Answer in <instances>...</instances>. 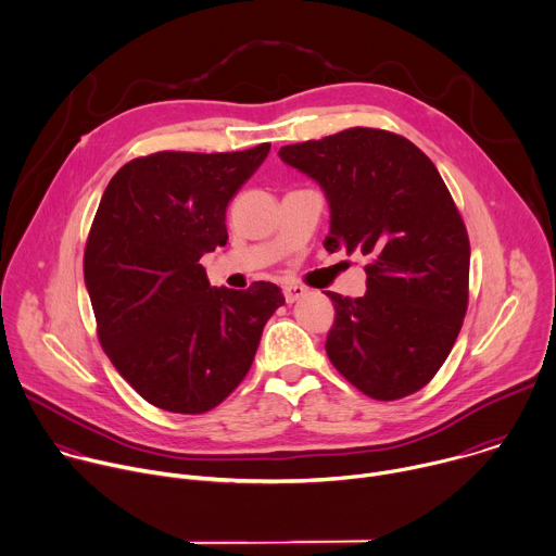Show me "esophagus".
I'll return each mask as SVG.
<instances>
[{
	"instance_id": "obj_1",
	"label": "esophagus",
	"mask_w": 556,
	"mask_h": 556,
	"mask_svg": "<svg viewBox=\"0 0 556 556\" xmlns=\"http://www.w3.org/2000/svg\"><path fill=\"white\" fill-rule=\"evenodd\" d=\"M304 293H306V287H302V285H289V287H285V300H287L289 304H293L295 300H300Z\"/></svg>"
}]
</instances>
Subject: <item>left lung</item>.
I'll return each mask as SVG.
<instances>
[{"mask_svg":"<svg viewBox=\"0 0 556 556\" xmlns=\"http://www.w3.org/2000/svg\"><path fill=\"white\" fill-rule=\"evenodd\" d=\"M280 160L319 184L330 207L324 248L359 252L364 298L336 304L326 355L357 390L396 401L450 357L469 302V237L433 162L403 136L355 127L289 144Z\"/></svg>","mask_w":556,"mask_h":556,"instance_id":"1","label":"left lung"}]
</instances>
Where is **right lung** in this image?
I'll list each match as a JSON object with an SVG mask.
<instances>
[{
	"mask_svg": "<svg viewBox=\"0 0 556 556\" xmlns=\"http://www.w3.org/2000/svg\"><path fill=\"white\" fill-rule=\"evenodd\" d=\"M269 149L160 151L131 160L104 188L83 258L98 340L160 409L203 414L226 401L285 304L271 282L210 287L199 263L228 243V203Z\"/></svg>",
	"mask_w": 556,
	"mask_h": 556,
	"instance_id": "obj_1",
	"label": "right lung"
}]
</instances>
